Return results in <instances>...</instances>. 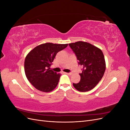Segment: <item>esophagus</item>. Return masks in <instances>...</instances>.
Here are the masks:
<instances>
[{
	"mask_svg": "<svg viewBox=\"0 0 130 130\" xmlns=\"http://www.w3.org/2000/svg\"><path fill=\"white\" fill-rule=\"evenodd\" d=\"M64 74H66L67 75H70L72 74V73H64Z\"/></svg>",
	"mask_w": 130,
	"mask_h": 130,
	"instance_id": "esophagus-1",
	"label": "esophagus"
}]
</instances>
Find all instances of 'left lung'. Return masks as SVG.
Returning a JSON list of instances; mask_svg holds the SVG:
<instances>
[{"label":"left lung","instance_id":"8db88e82","mask_svg":"<svg viewBox=\"0 0 130 130\" xmlns=\"http://www.w3.org/2000/svg\"><path fill=\"white\" fill-rule=\"evenodd\" d=\"M69 46L75 55L78 63L83 68L80 82L73 84L80 92H87L95 87L103 77L106 69L105 57L102 51L87 42L78 41L70 43Z\"/></svg>","mask_w":130,"mask_h":130}]
</instances>
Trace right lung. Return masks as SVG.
Instances as JSON below:
<instances>
[{"instance_id":"obj_1","label":"right lung","mask_w":130,"mask_h":130,"mask_svg":"<svg viewBox=\"0 0 130 130\" xmlns=\"http://www.w3.org/2000/svg\"><path fill=\"white\" fill-rule=\"evenodd\" d=\"M68 44L46 43L35 47L27 55L24 70L27 80L37 89L49 92L56 88L61 74L50 69L56 54Z\"/></svg>"}]
</instances>
